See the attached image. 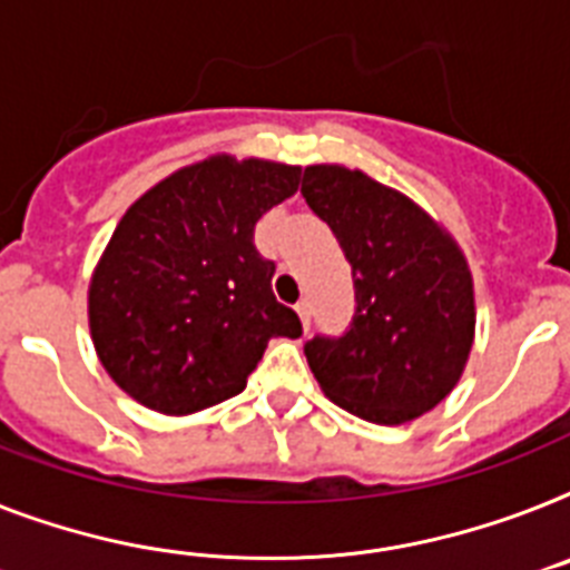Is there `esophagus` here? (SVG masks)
I'll return each instance as SVG.
<instances>
[{"instance_id": "1", "label": "esophagus", "mask_w": 570, "mask_h": 570, "mask_svg": "<svg viewBox=\"0 0 570 570\" xmlns=\"http://www.w3.org/2000/svg\"><path fill=\"white\" fill-rule=\"evenodd\" d=\"M296 314L303 320V328L312 326V303H308V299H299V303H296Z\"/></svg>"}]
</instances>
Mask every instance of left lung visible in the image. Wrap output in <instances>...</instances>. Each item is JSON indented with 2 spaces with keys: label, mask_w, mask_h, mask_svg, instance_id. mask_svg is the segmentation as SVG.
I'll return each mask as SVG.
<instances>
[{
  "label": "left lung",
  "mask_w": 570,
  "mask_h": 570,
  "mask_svg": "<svg viewBox=\"0 0 570 570\" xmlns=\"http://www.w3.org/2000/svg\"><path fill=\"white\" fill-rule=\"evenodd\" d=\"M303 197L332 227L355 279L350 328L305 343L314 379L361 420H416L454 390L472 352L474 291L463 253L411 197L364 171L308 166Z\"/></svg>",
  "instance_id": "1"
}]
</instances>
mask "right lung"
<instances>
[{"mask_svg": "<svg viewBox=\"0 0 570 570\" xmlns=\"http://www.w3.org/2000/svg\"><path fill=\"white\" fill-rule=\"evenodd\" d=\"M299 166L227 154L174 171L112 233L89 282V332L110 379L150 411L238 396L271 337H299L276 303L256 220L299 189Z\"/></svg>", "mask_w": 570, "mask_h": 570, "instance_id": "add662e5", "label": "right lung"}]
</instances>
